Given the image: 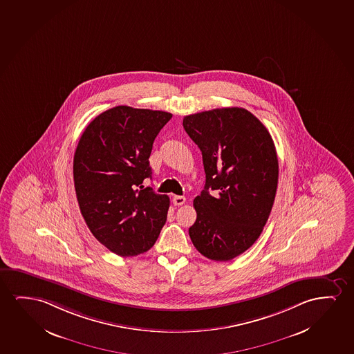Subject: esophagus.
<instances>
[{"mask_svg": "<svg viewBox=\"0 0 354 354\" xmlns=\"http://www.w3.org/2000/svg\"><path fill=\"white\" fill-rule=\"evenodd\" d=\"M172 203H174V206H180V205L185 204V196H180V195H174L172 198Z\"/></svg>", "mask_w": 354, "mask_h": 354, "instance_id": "34e87169", "label": "esophagus"}]
</instances>
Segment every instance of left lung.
<instances>
[{
    "label": "left lung",
    "instance_id": "left-lung-1",
    "mask_svg": "<svg viewBox=\"0 0 354 354\" xmlns=\"http://www.w3.org/2000/svg\"><path fill=\"white\" fill-rule=\"evenodd\" d=\"M183 127L201 150L206 174L190 239L205 257L230 261L254 245L268 221L279 176L275 145L264 124L238 106L187 115Z\"/></svg>",
    "mask_w": 354,
    "mask_h": 354
}]
</instances>
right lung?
Returning a JSON list of instances; mask_svg holds the SVG:
<instances>
[{"mask_svg":"<svg viewBox=\"0 0 354 354\" xmlns=\"http://www.w3.org/2000/svg\"><path fill=\"white\" fill-rule=\"evenodd\" d=\"M172 114L119 105L86 127L74 154L75 192L91 233L111 252H147L167 218L169 199L145 188L153 143Z\"/></svg>","mask_w":354,"mask_h":354,"instance_id":"1","label":"right lung"}]
</instances>
